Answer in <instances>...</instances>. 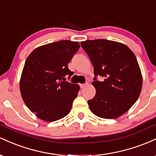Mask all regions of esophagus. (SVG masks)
Instances as JSON below:
<instances>
[{
	"label": "esophagus",
	"mask_w": 156,
	"mask_h": 156,
	"mask_svg": "<svg viewBox=\"0 0 156 156\" xmlns=\"http://www.w3.org/2000/svg\"><path fill=\"white\" fill-rule=\"evenodd\" d=\"M87 85H88V83H83V84H80V88H81V89H83L84 87H87Z\"/></svg>",
	"instance_id": "1"
}]
</instances>
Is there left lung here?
<instances>
[{
  "label": "left lung",
  "mask_w": 156,
  "mask_h": 156,
  "mask_svg": "<svg viewBox=\"0 0 156 156\" xmlns=\"http://www.w3.org/2000/svg\"><path fill=\"white\" fill-rule=\"evenodd\" d=\"M94 67L92 84L95 96L88 101L94 115L115 119L128 112L136 103L142 87V76L136 55L125 44L107 39L81 42ZM103 76V82L96 76Z\"/></svg>",
  "instance_id": "left-lung-1"
}]
</instances>
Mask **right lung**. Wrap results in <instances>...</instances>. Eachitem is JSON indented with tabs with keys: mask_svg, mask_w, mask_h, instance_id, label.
Wrapping results in <instances>:
<instances>
[{
	"mask_svg": "<svg viewBox=\"0 0 156 156\" xmlns=\"http://www.w3.org/2000/svg\"><path fill=\"white\" fill-rule=\"evenodd\" d=\"M79 48L78 42L62 40L37 48L27 58L20 89L27 107L39 119L56 121L70 112L80 87L65 81V77L73 76L68 63Z\"/></svg>",
	"mask_w": 156,
	"mask_h": 156,
	"instance_id": "add662e5",
	"label": "right lung"
}]
</instances>
